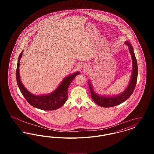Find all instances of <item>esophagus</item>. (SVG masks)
<instances>
[{"mask_svg": "<svg viewBox=\"0 0 154 154\" xmlns=\"http://www.w3.org/2000/svg\"><path fill=\"white\" fill-rule=\"evenodd\" d=\"M89 67L87 65L84 66V67H83V69H82L83 72H84V73H88V72H89Z\"/></svg>", "mask_w": 154, "mask_h": 154, "instance_id": "34e87169", "label": "esophagus"}]
</instances>
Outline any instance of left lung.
Returning a JSON list of instances; mask_svg holds the SVG:
<instances>
[{
    "mask_svg": "<svg viewBox=\"0 0 154 154\" xmlns=\"http://www.w3.org/2000/svg\"><path fill=\"white\" fill-rule=\"evenodd\" d=\"M125 44L128 46V48L131 53L132 59V72L131 78L127 88L125 89L124 91L119 95L114 96L100 95L94 91L90 81H89V87L91 92V97L93 100L99 106L103 107H111L117 106L118 104L124 102L131 96L134 91L136 87L137 75H138V67L137 62L136 58L133 48L132 45L128 41L125 42Z\"/></svg>",
    "mask_w": 154,
    "mask_h": 154,
    "instance_id": "1",
    "label": "left lung"
}]
</instances>
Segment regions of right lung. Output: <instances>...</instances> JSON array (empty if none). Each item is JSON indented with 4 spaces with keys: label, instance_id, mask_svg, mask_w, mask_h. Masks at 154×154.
I'll return each mask as SVG.
<instances>
[{
    "label": "right lung",
    "instance_id": "obj_1",
    "mask_svg": "<svg viewBox=\"0 0 154 154\" xmlns=\"http://www.w3.org/2000/svg\"><path fill=\"white\" fill-rule=\"evenodd\" d=\"M23 51L20 54L16 70L17 82L22 95L30 104L34 107L43 110H57L62 107L67 99V89L75 77L80 74L77 72L64 78L58 87L50 94L35 95L30 93L24 87L20 75V62Z\"/></svg>",
    "mask_w": 154,
    "mask_h": 154
}]
</instances>
